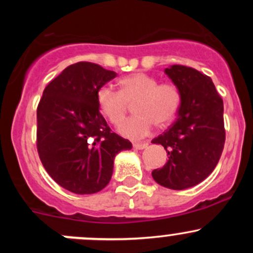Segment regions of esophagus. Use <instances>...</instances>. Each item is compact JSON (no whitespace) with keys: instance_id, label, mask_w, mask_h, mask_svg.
Here are the masks:
<instances>
[{"instance_id":"1","label":"esophagus","mask_w":253,"mask_h":253,"mask_svg":"<svg viewBox=\"0 0 253 253\" xmlns=\"http://www.w3.org/2000/svg\"><path fill=\"white\" fill-rule=\"evenodd\" d=\"M148 147V143L147 142H143V143H133V148L134 149H145Z\"/></svg>"}]
</instances>
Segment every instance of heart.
I'll list each match as a JSON object with an SVG mask.
<instances>
[{"mask_svg": "<svg viewBox=\"0 0 253 253\" xmlns=\"http://www.w3.org/2000/svg\"><path fill=\"white\" fill-rule=\"evenodd\" d=\"M120 90L105 84L96 91V104L101 114L117 126L124 121L129 105L133 117L125 121L120 132L127 138L138 139L148 136L153 125L158 128L169 126L181 105L180 89L172 83H159L147 73H133L121 78Z\"/></svg>", "mask_w": 253, "mask_h": 253, "instance_id": "1", "label": "heart"}]
</instances>
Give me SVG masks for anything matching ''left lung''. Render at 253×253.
<instances>
[{"label": "left lung", "instance_id": "8db88e82", "mask_svg": "<svg viewBox=\"0 0 253 253\" xmlns=\"http://www.w3.org/2000/svg\"><path fill=\"white\" fill-rule=\"evenodd\" d=\"M165 73L180 89L181 105L177 120L152 141L169 155L152 176L164 187L185 190L208 177L220 159L225 143L223 99L211 79L195 68L174 65Z\"/></svg>", "mask_w": 253, "mask_h": 253}]
</instances>
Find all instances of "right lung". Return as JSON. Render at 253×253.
<instances>
[{
  "mask_svg": "<svg viewBox=\"0 0 253 253\" xmlns=\"http://www.w3.org/2000/svg\"><path fill=\"white\" fill-rule=\"evenodd\" d=\"M116 77L91 62L68 66L44 89L37 109V148L47 174L66 190L90 195L103 190L128 139L111 131L96 104V91Z\"/></svg>",
  "mask_w": 253,
  "mask_h": 253,
  "instance_id": "1",
  "label": "right lung"
}]
</instances>
